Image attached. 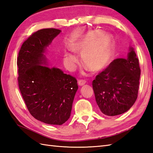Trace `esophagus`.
I'll use <instances>...</instances> for the list:
<instances>
[{
    "instance_id": "obj_1",
    "label": "esophagus",
    "mask_w": 153,
    "mask_h": 153,
    "mask_svg": "<svg viewBox=\"0 0 153 153\" xmlns=\"http://www.w3.org/2000/svg\"><path fill=\"white\" fill-rule=\"evenodd\" d=\"M86 83V82L85 80H83V79H80L78 81V85L79 86H82L83 85H85V83Z\"/></svg>"
}]
</instances>
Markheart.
<instances>
[{"mask_svg": "<svg viewBox=\"0 0 153 153\" xmlns=\"http://www.w3.org/2000/svg\"><path fill=\"white\" fill-rule=\"evenodd\" d=\"M69 48L75 53L82 54L83 64L93 72L105 69L112 59V38L100 30L89 31L74 39ZM64 58L70 67L77 62V57L70 52H65Z\"/></svg>", "mask_w": 153, "mask_h": 153, "instance_id": "heart-1", "label": "heart"}]
</instances>
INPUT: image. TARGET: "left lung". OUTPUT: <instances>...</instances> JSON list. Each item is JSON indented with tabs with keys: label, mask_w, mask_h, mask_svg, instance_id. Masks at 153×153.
Wrapping results in <instances>:
<instances>
[{
	"label": "left lung",
	"mask_w": 153,
	"mask_h": 153,
	"mask_svg": "<svg viewBox=\"0 0 153 153\" xmlns=\"http://www.w3.org/2000/svg\"><path fill=\"white\" fill-rule=\"evenodd\" d=\"M129 51L128 58L114 60L93 81L97 104L105 115L122 114L137 98L141 70L134 49Z\"/></svg>",
	"instance_id": "obj_1"
}]
</instances>
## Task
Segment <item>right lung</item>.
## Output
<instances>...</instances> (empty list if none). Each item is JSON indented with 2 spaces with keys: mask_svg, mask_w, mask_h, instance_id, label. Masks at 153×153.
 I'll use <instances>...</instances> for the list:
<instances>
[{
  "mask_svg": "<svg viewBox=\"0 0 153 153\" xmlns=\"http://www.w3.org/2000/svg\"><path fill=\"white\" fill-rule=\"evenodd\" d=\"M61 32L54 28L35 32L22 44L17 59L18 85L29 112L35 119L62 125L69 119L77 79L47 66L44 53Z\"/></svg>",
  "mask_w": 153,
  "mask_h": 153,
  "instance_id": "right-lung-1",
  "label": "right lung"
}]
</instances>
